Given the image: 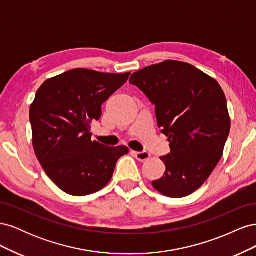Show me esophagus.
<instances>
[{"label":"esophagus","mask_w":256,"mask_h":256,"mask_svg":"<svg viewBox=\"0 0 256 256\" xmlns=\"http://www.w3.org/2000/svg\"><path fill=\"white\" fill-rule=\"evenodd\" d=\"M132 154H134V157L138 160V161H147L150 158V154L148 152H132Z\"/></svg>","instance_id":"1"}]
</instances>
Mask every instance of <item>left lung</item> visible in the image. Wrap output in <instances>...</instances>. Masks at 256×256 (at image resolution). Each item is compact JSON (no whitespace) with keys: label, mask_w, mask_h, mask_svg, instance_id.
<instances>
[{"label":"left lung","mask_w":256,"mask_h":256,"mask_svg":"<svg viewBox=\"0 0 256 256\" xmlns=\"http://www.w3.org/2000/svg\"><path fill=\"white\" fill-rule=\"evenodd\" d=\"M154 104L158 127L171 152L166 166L152 182L161 194L184 198L208 180L222 157L230 129L226 95L212 76L180 60H164L130 76Z\"/></svg>","instance_id":"1"}]
</instances>
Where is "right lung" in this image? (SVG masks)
<instances>
[{
	"instance_id": "right-lung-1",
	"label": "right lung",
	"mask_w": 256,
	"mask_h": 256,
	"mask_svg": "<svg viewBox=\"0 0 256 256\" xmlns=\"http://www.w3.org/2000/svg\"><path fill=\"white\" fill-rule=\"evenodd\" d=\"M130 72L106 74L76 68L46 80L30 108L32 141L44 171L74 196L92 194L111 180L127 146L92 141L90 124L102 106L126 83Z\"/></svg>"
}]
</instances>
